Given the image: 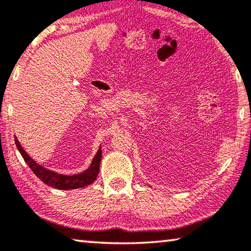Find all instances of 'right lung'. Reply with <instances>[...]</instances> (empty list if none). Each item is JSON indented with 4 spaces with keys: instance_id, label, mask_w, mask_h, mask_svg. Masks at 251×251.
Masks as SVG:
<instances>
[{
    "instance_id": "1",
    "label": "right lung",
    "mask_w": 251,
    "mask_h": 251,
    "mask_svg": "<svg viewBox=\"0 0 251 251\" xmlns=\"http://www.w3.org/2000/svg\"><path fill=\"white\" fill-rule=\"evenodd\" d=\"M15 145L18 147L19 151L25 160V163L28 165V167L32 169V172L35 174L37 178L46 184L48 186L53 187V188L61 189V190H70V189H78L83 188L85 186H88L93 184L96 180V177L100 173V164L101 159V147L100 146L99 151H97L96 155L93 158L92 163L86 171L83 173L76 174V175H62V174L55 173L53 171L41 166L37 164L35 160L29 157L26 151L23 150L22 145H21L18 138L14 137Z\"/></svg>"
}]
</instances>
